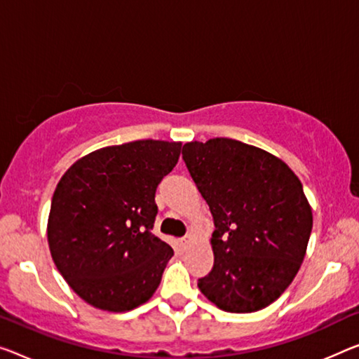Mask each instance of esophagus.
Listing matches in <instances>:
<instances>
[{"instance_id":"esophagus-1","label":"esophagus","mask_w":359,"mask_h":359,"mask_svg":"<svg viewBox=\"0 0 359 359\" xmlns=\"http://www.w3.org/2000/svg\"><path fill=\"white\" fill-rule=\"evenodd\" d=\"M191 242H192V236H191V234H187V236H184V237H183V239H180V245L183 247V249H186V247L189 245Z\"/></svg>"}]
</instances>
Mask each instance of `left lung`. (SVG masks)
I'll return each instance as SVG.
<instances>
[{
	"label": "left lung",
	"instance_id": "obj_1",
	"mask_svg": "<svg viewBox=\"0 0 359 359\" xmlns=\"http://www.w3.org/2000/svg\"><path fill=\"white\" fill-rule=\"evenodd\" d=\"M183 161L213 217V268L197 280L219 310L252 313L289 287L305 258L313 213L297 175L263 149L213 137Z\"/></svg>",
	"mask_w": 359,
	"mask_h": 359
}]
</instances>
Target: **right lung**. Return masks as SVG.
I'll return each mask as SVG.
<instances>
[{
  "instance_id": "1",
  "label": "right lung",
  "mask_w": 359,
  "mask_h": 359,
  "mask_svg": "<svg viewBox=\"0 0 359 359\" xmlns=\"http://www.w3.org/2000/svg\"><path fill=\"white\" fill-rule=\"evenodd\" d=\"M181 142L142 140L76 161L54 191L48 242L59 273L86 303L130 311L154 295L173 249L151 233L156 191Z\"/></svg>"
}]
</instances>
